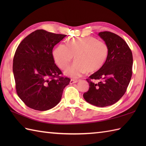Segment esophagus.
I'll list each match as a JSON object with an SVG mask.
<instances>
[{"label": "esophagus", "instance_id": "esophagus-1", "mask_svg": "<svg viewBox=\"0 0 146 146\" xmlns=\"http://www.w3.org/2000/svg\"><path fill=\"white\" fill-rule=\"evenodd\" d=\"M78 82V80H77L71 79V81H70V83H71V84H72V83H75Z\"/></svg>", "mask_w": 146, "mask_h": 146}]
</instances>
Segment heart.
<instances>
[{
  "label": "heart",
  "instance_id": "heart-1",
  "mask_svg": "<svg viewBox=\"0 0 146 146\" xmlns=\"http://www.w3.org/2000/svg\"><path fill=\"white\" fill-rule=\"evenodd\" d=\"M108 46L104 41L94 37L73 38L66 45L60 44L52 51L54 62L61 69H65L73 60L75 61L64 71L73 78H78L87 72H94L103 66L108 54Z\"/></svg>",
  "mask_w": 146,
  "mask_h": 146
}]
</instances>
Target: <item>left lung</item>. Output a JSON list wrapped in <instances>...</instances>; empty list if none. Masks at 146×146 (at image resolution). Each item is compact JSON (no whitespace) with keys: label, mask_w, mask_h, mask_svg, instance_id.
<instances>
[{"label":"left lung","mask_w":146,"mask_h":146,"mask_svg":"<svg viewBox=\"0 0 146 146\" xmlns=\"http://www.w3.org/2000/svg\"><path fill=\"white\" fill-rule=\"evenodd\" d=\"M98 36L108 46V56L103 66L86 79L90 88L83 98L90 104L104 107L115 104L125 94L132 75L133 57L127 42L116 34L104 31Z\"/></svg>","instance_id":"8db88e82"}]
</instances>
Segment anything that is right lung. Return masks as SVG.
<instances>
[{"label":"right lung","instance_id":"right-lung-1","mask_svg":"<svg viewBox=\"0 0 146 146\" xmlns=\"http://www.w3.org/2000/svg\"><path fill=\"white\" fill-rule=\"evenodd\" d=\"M66 36L38 29L19 44L13 59L15 89L28 107L39 111L53 108L70 83L52 56L54 46Z\"/></svg>","mask_w":146,"mask_h":146}]
</instances>
